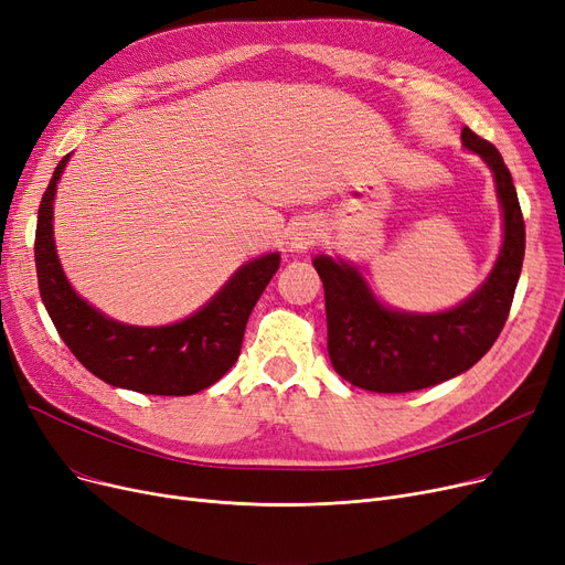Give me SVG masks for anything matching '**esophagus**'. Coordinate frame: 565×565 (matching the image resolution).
<instances>
[{"label": "esophagus", "instance_id": "obj_1", "mask_svg": "<svg viewBox=\"0 0 565 565\" xmlns=\"http://www.w3.org/2000/svg\"><path fill=\"white\" fill-rule=\"evenodd\" d=\"M319 227H317V223H300L296 230H294V235H290V248L294 250H298V254H305V250H309L311 246H315L317 242H319Z\"/></svg>", "mask_w": 565, "mask_h": 565}]
</instances>
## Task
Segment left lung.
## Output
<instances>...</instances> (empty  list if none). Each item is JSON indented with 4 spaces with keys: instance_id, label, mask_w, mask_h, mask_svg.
Segmentation results:
<instances>
[{
    "instance_id": "1",
    "label": "left lung",
    "mask_w": 565,
    "mask_h": 565,
    "mask_svg": "<svg viewBox=\"0 0 565 565\" xmlns=\"http://www.w3.org/2000/svg\"><path fill=\"white\" fill-rule=\"evenodd\" d=\"M461 141L495 179L503 209V246L489 279L440 315H407L372 296L361 271L330 256L315 258L326 290L328 356L342 380L374 393H409L470 370L503 330L526 248L512 174L493 143L463 128Z\"/></svg>"
}]
</instances>
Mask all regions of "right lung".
I'll list each match as a JSON object with an SVG mask.
<instances>
[{
    "mask_svg": "<svg viewBox=\"0 0 565 565\" xmlns=\"http://www.w3.org/2000/svg\"><path fill=\"white\" fill-rule=\"evenodd\" d=\"M70 156L55 167L39 204L34 260L39 294L62 342L95 377L149 395H193L216 384L239 359L246 321L279 269V254L242 265L193 317L139 328L104 317L78 298L62 271L53 242V200Z\"/></svg>",
    "mask_w": 565,
    "mask_h": 565,
    "instance_id": "1",
    "label": "right lung"
}]
</instances>
